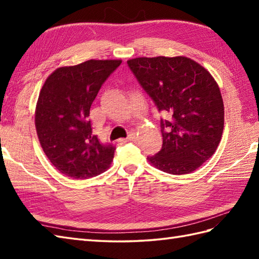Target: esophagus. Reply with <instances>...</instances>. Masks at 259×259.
<instances>
[{"label":"esophagus","instance_id":"34e87169","mask_svg":"<svg viewBox=\"0 0 259 259\" xmlns=\"http://www.w3.org/2000/svg\"><path fill=\"white\" fill-rule=\"evenodd\" d=\"M136 139V134H134V133H131L129 136H128V138H124V139H121L120 141L121 142H129V141H134Z\"/></svg>","mask_w":259,"mask_h":259}]
</instances>
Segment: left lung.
<instances>
[{
	"label": "left lung",
	"instance_id": "obj_1",
	"mask_svg": "<svg viewBox=\"0 0 259 259\" xmlns=\"http://www.w3.org/2000/svg\"><path fill=\"white\" fill-rule=\"evenodd\" d=\"M126 63L167 117L160 122L161 150L148 161L171 175L195 171L222 140L225 112L217 82L187 57L136 58Z\"/></svg>",
	"mask_w": 259,
	"mask_h": 259
}]
</instances>
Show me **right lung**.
Wrapping results in <instances>:
<instances>
[{
    "instance_id": "right-lung-1",
    "label": "right lung",
    "mask_w": 259,
    "mask_h": 259,
    "mask_svg": "<svg viewBox=\"0 0 259 259\" xmlns=\"http://www.w3.org/2000/svg\"><path fill=\"white\" fill-rule=\"evenodd\" d=\"M121 60H88L48 76L38 95L35 128L49 160L73 179H88L110 167L115 148L92 134L90 108Z\"/></svg>"
}]
</instances>
